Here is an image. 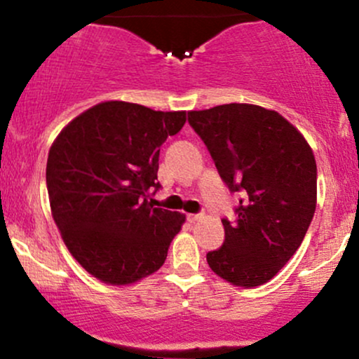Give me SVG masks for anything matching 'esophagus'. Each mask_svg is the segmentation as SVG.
Listing matches in <instances>:
<instances>
[{
	"instance_id": "esophagus-1",
	"label": "esophagus",
	"mask_w": 359,
	"mask_h": 359,
	"mask_svg": "<svg viewBox=\"0 0 359 359\" xmlns=\"http://www.w3.org/2000/svg\"><path fill=\"white\" fill-rule=\"evenodd\" d=\"M203 217V214H187V221L189 222H196Z\"/></svg>"
}]
</instances>
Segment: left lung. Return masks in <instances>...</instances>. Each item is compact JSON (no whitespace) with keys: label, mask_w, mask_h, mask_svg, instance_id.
<instances>
[{"label":"left lung","mask_w":359,"mask_h":359,"mask_svg":"<svg viewBox=\"0 0 359 359\" xmlns=\"http://www.w3.org/2000/svg\"><path fill=\"white\" fill-rule=\"evenodd\" d=\"M221 179L243 192L238 219H222L224 243L209 251L217 277L263 285L294 257L314 217L317 167L304 135L273 109L246 102L189 111Z\"/></svg>","instance_id":"1"}]
</instances>
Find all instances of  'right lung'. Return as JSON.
<instances>
[{
	"instance_id": "obj_1",
	"label": "right lung",
	"mask_w": 359,
	"mask_h": 359,
	"mask_svg": "<svg viewBox=\"0 0 359 359\" xmlns=\"http://www.w3.org/2000/svg\"><path fill=\"white\" fill-rule=\"evenodd\" d=\"M185 111L126 101L86 109L53 140L47 160L52 217L67 250L108 285L155 273L185 214L154 208L160 147L185 125Z\"/></svg>"
}]
</instances>
